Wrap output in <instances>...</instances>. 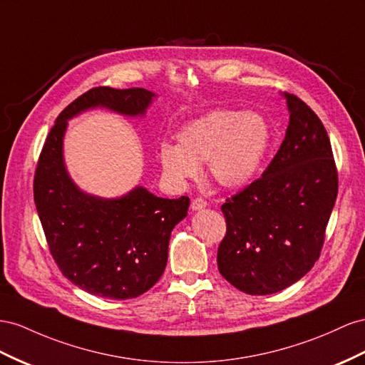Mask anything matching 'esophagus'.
I'll return each instance as SVG.
<instances>
[{
	"instance_id": "1",
	"label": "esophagus",
	"mask_w": 365,
	"mask_h": 365,
	"mask_svg": "<svg viewBox=\"0 0 365 365\" xmlns=\"http://www.w3.org/2000/svg\"><path fill=\"white\" fill-rule=\"evenodd\" d=\"M207 207V201L202 198H195L192 201V210H202Z\"/></svg>"
}]
</instances>
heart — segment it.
<instances>
[{
    "instance_id": "b5f03b06",
    "label": "heart",
    "mask_w": 365,
    "mask_h": 365,
    "mask_svg": "<svg viewBox=\"0 0 365 365\" xmlns=\"http://www.w3.org/2000/svg\"><path fill=\"white\" fill-rule=\"evenodd\" d=\"M178 144L163 143L158 158L167 180L184 185L196 180L202 163L210 178L225 189L249 184L269 152L272 132L256 112L216 109L185 124Z\"/></svg>"
}]
</instances>
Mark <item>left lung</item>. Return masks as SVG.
I'll list each match as a JSON object with an SVG mask.
<instances>
[{
    "label": "left lung",
    "instance_id": "8db88e82",
    "mask_svg": "<svg viewBox=\"0 0 365 365\" xmlns=\"http://www.w3.org/2000/svg\"><path fill=\"white\" fill-rule=\"evenodd\" d=\"M284 98L290 121L279 150L261 178L221 207L227 232L218 269L249 294L281 292L313 267L338 195L336 165L321 120L297 95Z\"/></svg>",
    "mask_w": 365,
    "mask_h": 365
}]
</instances>
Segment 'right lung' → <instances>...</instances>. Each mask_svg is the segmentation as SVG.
Here are the masks:
<instances>
[{
    "instance_id": "1",
    "label": "right lung",
    "mask_w": 365,
    "mask_h": 365,
    "mask_svg": "<svg viewBox=\"0 0 365 365\" xmlns=\"http://www.w3.org/2000/svg\"><path fill=\"white\" fill-rule=\"evenodd\" d=\"M155 96L141 87L91 88L56 118L39 155L34 198L48 249L64 277L95 297L130 299L153 287L190 200L160 198L141 185L112 200L83 192L64 164L67 121L96 107L143 116Z\"/></svg>"
}]
</instances>
